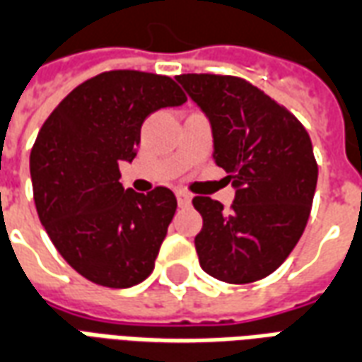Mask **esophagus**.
<instances>
[{
	"instance_id": "obj_1",
	"label": "esophagus",
	"mask_w": 362,
	"mask_h": 362,
	"mask_svg": "<svg viewBox=\"0 0 362 362\" xmlns=\"http://www.w3.org/2000/svg\"><path fill=\"white\" fill-rule=\"evenodd\" d=\"M176 197H178V205L180 207H188L189 202H192V196H189L188 192H184V189H176Z\"/></svg>"
}]
</instances>
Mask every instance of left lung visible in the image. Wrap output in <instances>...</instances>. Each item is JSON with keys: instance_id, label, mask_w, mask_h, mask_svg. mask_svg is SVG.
Returning <instances> with one entry per match:
<instances>
[{"instance_id": "1", "label": "left lung", "mask_w": 362, "mask_h": 362, "mask_svg": "<svg viewBox=\"0 0 362 362\" xmlns=\"http://www.w3.org/2000/svg\"><path fill=\"white\" fill-rule=\"evenodd\" d=\"M213 129V160L227 170L230 211L207 196L192 204L204 217L199 266L233 285L272 275L303 236L318 182L308 132L295 114L243 77L176 75Z\"/></svg>"}]
</instances>
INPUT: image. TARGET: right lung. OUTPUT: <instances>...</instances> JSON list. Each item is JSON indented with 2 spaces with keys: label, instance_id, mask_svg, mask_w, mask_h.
I'll return each mask as SVG.
<instances>
[{
  "label": "right lung",
  "instance_id": "right-lung-1",
  "mask_svg": "<svg viewBox=\"0 0 362 362\" xmlns=\"http://www.w3.org/2000/svg\"><path fill=\"white\" fill-rule=\"evenodd\" d=\"M184 103L166 75L114 69L77 85L40 127L30 151L36 211L56 250L85 279L127 288L155 269L176 196L165 186L124 189L119 163L137 155L149 114Z\"/></svg>",
  "mask_w": 362,
  "mask_h": 362
}]
</instances>
